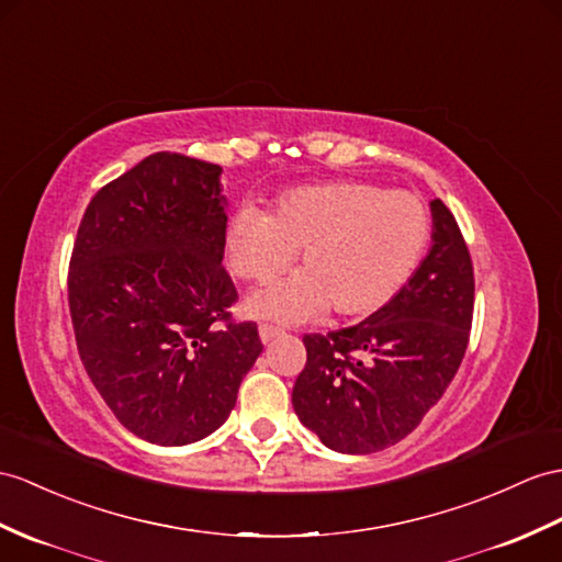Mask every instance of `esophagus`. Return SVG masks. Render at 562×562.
<instances>
[{
	"label": "esophagus",
	"mask_w": 562,
	"mask_h": 562,
	"mask_svg": "<svg viewBox=\"0 0 562 562\" xmlns=\"http://www.w3.org/2000/svg\"><path fill=\"white\" fill-rule=\"evenodd\" d=\"M283 331L279 326H271V324H259V338H262V344H269L277 336H281Z\"/></svg>",
	"instance_id": "34e87169"
}]
</instances>
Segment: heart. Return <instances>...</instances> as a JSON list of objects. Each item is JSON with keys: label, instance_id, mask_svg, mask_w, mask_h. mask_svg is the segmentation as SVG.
<instances>
[{"label": "heart", "instance_id": "obj_1", "mask_svg": "<svg viewBox=\"0 0 562 562\" xmlns=\"http://www.w3.org/2000/svg\"><path fill=\"white\" fill-rule=\"evenodd\" d=\"M431 236L427 204L407 190L367 181L297 186L231 216L226 259L238 279L269 283L297 252V277L257 293L259 317L303 322L324 307L362 317L384 307L413 277Z\"/></svg>", "mask_w": 562, "mask_h": 562}]
</instances>
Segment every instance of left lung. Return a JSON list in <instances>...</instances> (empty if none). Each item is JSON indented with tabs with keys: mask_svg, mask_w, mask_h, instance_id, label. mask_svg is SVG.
I'll use <instances>...</instances> for the list:
<instances>
[{
	"mask_svg": "<svg viewBox=\"0 0 562 562\" xmlns=\"http://www.w3.org/2000/svg\"><path fill=\"white\" fill-rule=\"evenodd\" d=\"M431 250L389 303L355 326L305 334L300 422L338 453H376L417 429L470 344L474 269L462 231L431 200Z\"/></svg>",
	"mask_w": 562,
	"mask_h": 562,
	"instance_id": "1",
	"label": "left lung"
}]
</instances>
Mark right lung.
<instances>
[{"label":"right lung","instance_id":"add662e5","mask_svg":"<svg viewBox=\"0 0 562 562\" xmlns=\"http://www.w3.org/2000/svg\"><path fill=\"white\" fill-rule=\"evenodd\" d=\"M222 167L157 153L100 188L68 262L78 355L116 419L186 446L222 427L262 352L224 269Z\"/></svg>","mask_w":562,"mask_h":562}]
</instances>
